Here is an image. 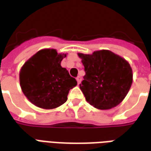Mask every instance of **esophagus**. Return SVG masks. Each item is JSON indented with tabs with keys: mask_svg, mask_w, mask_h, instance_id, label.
Returning a JSON list of instances; mask_svg holds the SVG:
<instances>
[{
	"mask_svg": "<svg viewBox=\"0 0 151 151\" xmlns=\"http://www.w3.org/2000/svg\"><path fill=\"white\" fill-rule=\"evenodd\" d=\"M76 79H77V82H78V84H79V83L81 82V81H82V78H81L80 76H78V77L76 78Z\"/></svg>",
	"mask_w": 151,
	"mask_h": 151,
	"instance_id": "esophagus-1",
	"label": "esophagus"
}]
</instances>
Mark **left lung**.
<instances>
[{"instance_id": "8db88e82", "label": "left lung", "mask_w": 151, "mask_h": 151, "mask_svg": "<svg viewBox=\"0 0 151 151\" xmlns=\"http://www.w3.org/2000/svg\"><path fill=\"white\" fill-rule=\"evenodd\" d=\"M78 55L86 73L79 85L86 100L101 110L120 104L133 82V71L129 62L109 50Z\"/></svg>"}]
</instances>
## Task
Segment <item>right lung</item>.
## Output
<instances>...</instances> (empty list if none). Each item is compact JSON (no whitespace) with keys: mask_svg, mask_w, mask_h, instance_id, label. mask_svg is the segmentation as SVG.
Masks as SVG:
<instances>
[{"mask_svg":"<svg viewBox=\"0 0 151 151\" xmlns=\"http://www.w3.org/2000/svg\"><path fill=\"white\" fill-rule=\"evenodd\" d=\"M65 56L55 49H42L22 67V91L34 105L43 109L58 108L66 102L69 90L77 86L76 79L60 65Z\"/></svg>","mask_w":151,"mask_h":151,"instance_id":"right-lung-1","label":"right lung"}]
</instances>
